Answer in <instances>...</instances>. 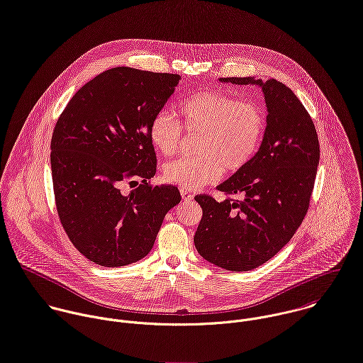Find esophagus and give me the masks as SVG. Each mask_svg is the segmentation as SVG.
I'll return each instance as SVG.
<instances>
[{
	"instance_id": "1",
	"label": "esophagus",
	"mask_w": 363,
	"mask_h": 363,
	"mask_svg": "<svg viewBox=\"0 0 363 363\" xmlns=\"http://www.w3.org/2000/svg\"><path fill=\"white\" fill-rule=\"evenodd\" d=\"M181 196H182L184 201H191L194 198L192 192L188 191V189H184V188H181Z\"/></svg>"
}]
</instances>
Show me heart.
I'll use <instances>...</instances> for the list:
<instances>
[{
    "instance_id": "heart-1",
    "label": "heart",
    "mask_w": 363,
    "mask_h": 363,
    "mask_svg": "<svg viewBox=\"0 0 363 363\" xmlns=\"http://www.w3.org/2000/svg\"><path fill=\"white\" fill-rule=\"evenodd\" d=\"M177 113L185 131L201 133L196 157H182L164 169L168 182L199 189L216 182L225 168L242 169L257 154L267 125L264 109L252 101L203 91L182 99ZM150 138L164 155H174L181 144L182 128L168 112H158L150 124Z\"/></svg>"
}]
</instances>
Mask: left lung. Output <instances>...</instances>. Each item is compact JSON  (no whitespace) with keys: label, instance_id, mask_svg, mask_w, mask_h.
I'll return each mask as SVG.
<instances>
[{"label":"left lung","instance_id":"1","mask_svg":"<svg viewBox=\"0 0 363 363\" xmlns=\"http://www.w3.org/2000/svg\"><path fill=\"white\" fill-rule=\"evenodd\" d=\"M219 81L259 85L268 109L267 128L254 158L218 185L225 195L242 199L195 196L203 215L194 242L208 262L244 272L274 258L302 223L319 164V141L311 115L285 84L252 77Z\"/></svg>","mask_w":363,"mask_h":363}]
</instances>
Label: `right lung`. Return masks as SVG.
<instances>
[{
  "label": "right lung",
  "mask_w": 363,
  "mask_h": 363,
  "mask_svg": "<svg viewBox=\"0 0 363 363\" xmlns=\"http://www.w3.org/2000/svg\"><path fill=\"white\" fill-rule=\"evenodd\" d=\"M179 79L130 67L108 69L81 86L57 121V212L72 245L96 265L118 268L147 257L167 212L181 201L177 186L148 184L157 172L151 119Z\"/></svg>",
  "instance_id": "obj_1"
}]
</instances>
